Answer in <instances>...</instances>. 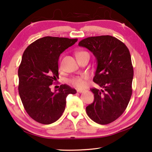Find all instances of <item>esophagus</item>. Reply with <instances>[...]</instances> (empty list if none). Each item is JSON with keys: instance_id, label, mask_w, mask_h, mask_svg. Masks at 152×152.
I'll return each instance as SVG.
<instances>
[{"instance_id": "obj_1", "label": "esophagus", "mask_w": 152, "mask_h": 152, "mask_svg": "<svg viewBox=\"0 0 152 152\" xmlns=\"http://www.w3.org/2000/svg\"><path fill=\"white\" fill-rule=\"evenodd\" d=\"M84 91H83V90H77V92L79 93H81V92H83Z\"/></svg>"}]
</instances>
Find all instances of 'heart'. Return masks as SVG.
I'll use <instances>...</instances> for the list:
<instances>
[{
    "instance_id": "1",
    "label": "heart",
    "mask_w": 152,
    "mask_h": 152,
    "mask_svg": "<svg viewBox=\"0 0 152 152\" xmlns=\"http://www.w3.org/2000/svg\"><path fill=\"white\" fill-rule=\"evenodd\" d=\"M83 54H88L86 51H79L77 53V57L81 56ZM88 78L87 76H81V77H75L71 80V83L75 87L78 88H83L86 86V80Z\"/></svg>"
}]
</instances>
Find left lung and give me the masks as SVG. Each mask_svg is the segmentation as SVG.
Returning a JSON list of instances; mask_svg holds the SVG:
<instances>
[{"mask_svg": "<svg viewBox=\"0 0 152 152\" xmlns=\"http://www.w3.org/2000/svg\"><path fill=\"white\" fill-rule=\"evenodd\" d=\"M79 46L95 56L97 68L93 81L102 88L91 89L94 99L86 107V113L96 124H110L124 113L132 93L134 69L129 49L111 36L89 37Z\"/></svg>", "mask_w": 152, "mask_h": 152, "instance_id": "obj_1", "label": "left lung"}]
</instances>
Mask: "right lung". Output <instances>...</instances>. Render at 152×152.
<instances>
[{
	"mask_svg": "<svg viewBox=\"0 0 152 152\" xmlns=\"http://www.w3.org/2000/svg\"><path fill=\"white\" fill-rule=\"evenodd\" d=\"M77 39L46 36L28 46L18 68V92L22 103L31 118L42 124H50L61 117L66 98L75 89L62 84L58 91L50 86L58 78V60L61 53Z\"/></svg>",
	"mask_w": 152,
	"mask_h": 152,
	"instance_id": "1",
	"label": "right lung"
}]
</instances>
